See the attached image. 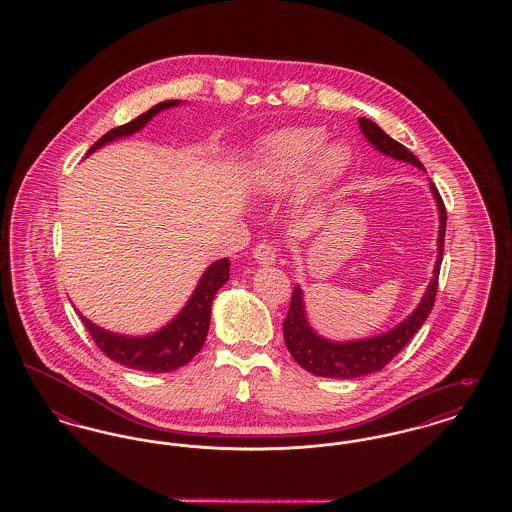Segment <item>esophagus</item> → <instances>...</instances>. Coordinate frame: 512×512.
Returning a JSON list of instances; mask_svg holds the SVG:
<instances>
[{"instance_id":"esophagus-1","label":"esophagus","mask_w":512,"mask_h":512,"mask_svg":"<svg viewBox=\"0 0 512 512\" xmlns=\"http://www.w3.org/2000/svg\"><path fill=\"white\" fill-rule=\"evenodd\" d=\"M253 257H255V261H257L259 265H263V267L274 265V261H276V245L267 244V242L257 245V247L253 249Z\"/></svg>"}]
</instances>
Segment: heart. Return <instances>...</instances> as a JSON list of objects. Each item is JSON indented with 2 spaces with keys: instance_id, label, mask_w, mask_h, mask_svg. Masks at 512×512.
I'll return each instance as SVG.
<instances>
[{
  "instance_id": "b5f03b06",
  "label": "heart",
  "mask_w": 512,
  "mask_h": 512,
  "mask_svg": "<svg viewBox=\"0 0 512 512\" xmlns=\"http://www.w3.org/2000/svg\"><path fill=\"white\" fill-rule=\"evenodd\" d=\"M320 126L282 128L261 140L253 182L263 194H280L303 172L299 190L305 199H317L332 190L349 165V151L340 142H324Z\"/></svg>"
}]
</instances>
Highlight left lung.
Listing matches in <instances>:
<instances>
[{"instance_id":"obj_1","label":"left lung","mask_w":512,"mask_h":512,"mask_svg":"<svg viewBox=\"0 0 512 512\" xmlns=\"http://www.w3.org/2000/svg\"><path fill=\"white\" fill-rule=\"evenodd\" d=\"M359 128H361L366 142L376 151L388 155L395 161L411 163L420 171H426L422 167V163L407 147L401 146L399 142L390 138L376 122L361 117ZM430 192L436 199L439 215L438 257H436V265L432 272V280L413 313L409 317L403 318L397 326H393L388 332H382L372 338L347 341L328 340V338L320 336L317 330L311 326L309 317H307V309H305L303 290L299 284H295L290 311L284 320V341H286V347L292 353L297 365L303 366L307 372H311L315 376H322V378H343V380L359 378V376H366V374L382 370L420 330V326L430 315L434 301H436L439 267L443 261L445 222H447L443 201L432 182H430Z\"/></svg>"}]
</instances>
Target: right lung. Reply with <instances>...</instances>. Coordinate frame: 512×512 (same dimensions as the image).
<instances>
[{
  "label": "right lung",
  "instance_id": "add662e5",
  "mask_svg": "<svg viewBox=\"0 0 512 512\" xmlns=\"http://www.w3.org/2000/svg\"><path fill=\"white\" fill-rule=\"evenodd\" d=\"M182 105L180 99H169L153 105L144 115L136 117L134 121L109 130L105 136H101L94 146L88 149L86 157L98 151L99 147L111 142H117L121 138H128L136 132H140L147 122L161 111H167L172 107ZM230 278V259L224 257L215 263H211L201 274L194 292L186 305L180 309V313L167 322L163 328L144 334V336H126L117 334L111 330H105L92 322L90 318L82 317L84 326L88 328L90 336L98 343L99 349L113 359L115 363L134 370L144 372H172L180 366L188 365L195 355L201 351L211 322V307L213 299L220 288ZM80 313V311H78Z\"/></svg>",
  "mask_w": 512,
  "mask_h": 512
}]
</instances>
